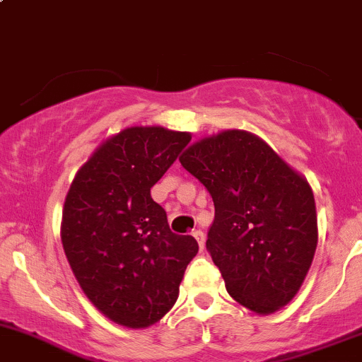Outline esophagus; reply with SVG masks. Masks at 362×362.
<instances>
[{"label":"esophagus","mask_w":362,"mask_h":362,"mask_svg":"<svg viewBox=\"0 0 362 362\" xmlns=\"http://www.w3.org/2000/svg\"><path fill=\"white\" fill-rule=\"evenodd\" d=\"M192 235L197 238V242H199L200 251H204V247H206V235H204V232H200V230H195V232H193Z\"/></svg>","instance_id":"obj_1"}]
</instances>
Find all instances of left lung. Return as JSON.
Segmentation results:
<instances>
[{"label":"left lung","instance_id":"obj_1","mask_svg":"<svg viewBox=\"0 0 362 362\" xmlns=\"http://www.w3.org/2000/svg\"><path fill=\"white\" fill-rule=\"evenodd\" d=\"M214 202L207 249L230 296L258 315L286 307L310 270L317 211L307 177L247 130L195 141L180 156Z\"/></svg>","mask_w":362,"mask_h":362}]
</instances>
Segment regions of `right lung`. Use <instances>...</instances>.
I'll return each instance as SVG.
<instances>
[{"mask_svg": "<svg viewBox=\"0 0 362 362\" xmlns=\"http://www.w3.org/2000/svg\"><path fill=\"white\" fill-rule=\"evenodd\" d=\"M189 139L160 125L127 127L103 141L71 182L62 247L81 291L115 324L158 322L199 252L195 238L170 232L150 193Z\"/></svg>", "mask_w": 362, "mask_h": 362, "instance_id": "1", "label": "right lung"}]
</instances>
